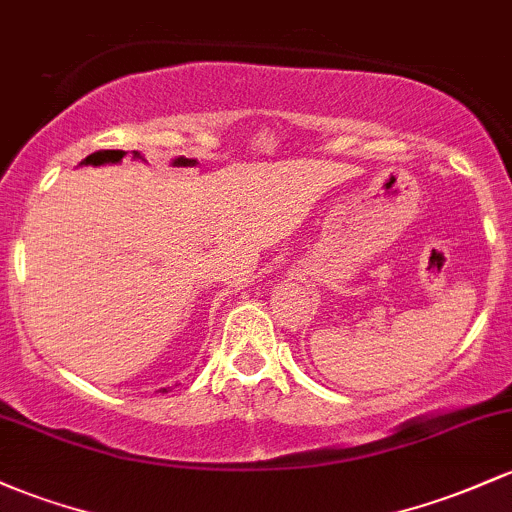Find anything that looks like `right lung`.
I'll return each mask as SVG.
<instances>
[{
    "label": "right lung",
    "mask_w": 512,
    "mask_h": 512,
    "mask_svg": "<svg viewBox=\"0 0 512 512\" xmlns=\"http://www.w3.org/2000/svg\"><path fill=\"white\" fill-rule=\"evenodd\" d=\"M160 391H162V393H165V391H167V389H160Z\"/></svg>",
    "instance_id": "right-lung-1"
}]
</instances>
